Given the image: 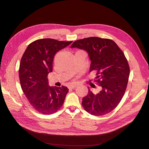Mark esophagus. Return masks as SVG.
<instances>
[{
  "label": "esophagus",
  "instance_id": "34e87169",
  "mask_svg": "<svg viewBox=\"0 0 149 149\" xmlns=\"http://www.w3.org/2000/svg\"><path fill=\"white\" fill-rule=\"evenodd\" d=\"M76 87H77V84H70L68 88L69 89H74Z\"/></svg>",
  "mask_w": 149,
  "mask_h": 149
}]
</instances>
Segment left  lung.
<instances>
[{
    "label": "left lung",
    "instance_id": "obj_1",
    "mask_svg": "<svg viewBox=\"0 0 149 149\" xmlns=\"http://www.w3.org/2000/svg\"><path fill=\"white\" fill-rule=\"evenodd\" d=\"M70 47L88 52L90 72L97 70L95 81L101 87L96 94L88 88L82 101L85 111L95 116L111 112L120 103L128 83L130 68L124 53L111 39L97 37L77 40Z\"/></svg>",
    "mask_w": 149,
    "mask_h": 149
}]
</instances>
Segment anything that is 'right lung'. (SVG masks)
I'll list each match as a JSON object with an SVG mask.
<instances>
[{"mask_svg":"<svg viewBox=\"0 0 149 149\" xmlns=\"http://www.w3.org/2000/svg\"><path fill=\"white\" fill-rule=\"evenodd\" d=\"M71 43L39 39L30 43L23 55L19 71L21 88L31 106L38 112L54 113L64 103L69 89L63 86H49L47 77L52 71L55 55Z\"/></svg>","mask_w":149,"mask_h":149,"instance_id":"add662e5","label":"right lung"}]
</instances>
